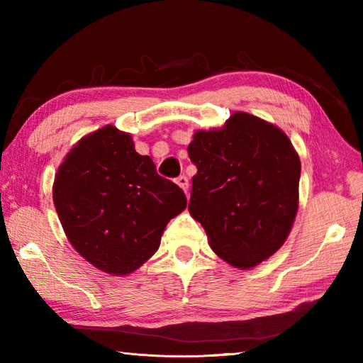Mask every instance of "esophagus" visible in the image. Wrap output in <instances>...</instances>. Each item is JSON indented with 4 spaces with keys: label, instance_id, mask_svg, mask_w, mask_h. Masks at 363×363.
<instances>
[{
    "label": "esophagus",
    "instance_id": "1",
    "mask_svg": "<svg viewBox=\"0 0 363 363\" xmlns=\"http://www.w3.org/2000/svg\"><path fill=\"white\" fill-rule=\"evenodd\" d=\"M176 184H177V186H179L184 191H186V195H187V190H189V179H187V177H186V176H179V177H177V179H176Z\"/></svg>",
    "mask_w": 363,
    "mask_h": 363
}]
</instances>
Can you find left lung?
<instances>
[{
	"label": "left lung",
	"instance_id": "obj_1",
	"mask_svg": "<svg viewBox=\"0 0 363 363\" xmlns=\"http://www.w3.org/2000/svg\"><path fill=\"white\" fill-rule=\"evenodd\" d=\"M189 212L229 265L254 268L281 248L298 212L301 162L282 129L246 112L196 130Z\"/></svg>",
	"mask_w": 363,
	"mask_h": 363
}]
</instances>
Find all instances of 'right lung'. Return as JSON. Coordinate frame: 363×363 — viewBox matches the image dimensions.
<instances>
[{
  "label": "right lung",
  "mask_w": 363,
  "mask_h": 363,
  "mask_svg": "<svg viewBox=\"0 0 363 363\" xmlns=\"http://www.w3.org/2000/svg\"><path fill=\"white\" fill-rule=\"evenodd\" d=\"M52 201L73 248L113 276L140 268L159 250L168 221L187 206L133 137L107 125L82 137L59 165Z\"/></svg>",
  "instance_id": "add662e5"
}]
</instances>
